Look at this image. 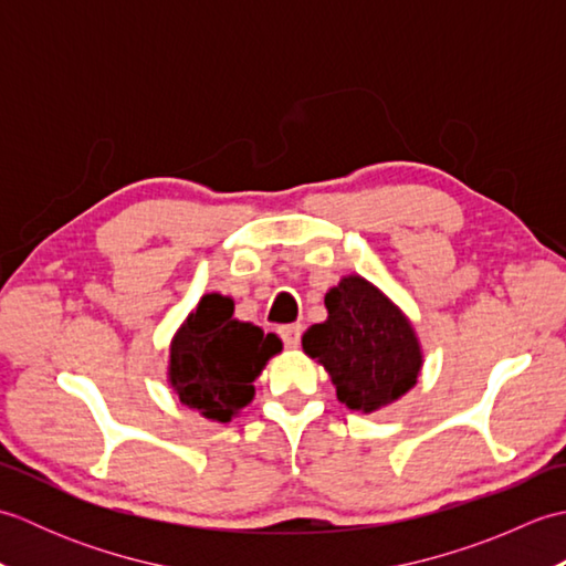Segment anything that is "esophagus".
Segmentation results:
<instances>
[{"mask_svg": "<svg viewBox=\"0 0 566 566\" xmlns=\"http://www.w3.org/2000/svg\"><path fill=\"white\" fill-rule=\"evenodd\" d=\"M302 333H304L302 323H292V326H282L280 328V338L284 340L286 347H296L298 343H302Z\"/></svg>", "mask_w": 566, "mask_h": 566, "instance_id": "esophagus-1", "label": "esophagus"}]
</instances>
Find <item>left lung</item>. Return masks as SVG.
I'll use <instances>...</instances> for the list:
<instances>
[{
  "label": "left lung",
  "instance_id": "obj_1",
  "mask_svg": "<svg viewBox=\"0 0 566 566\" xmlns=\"http://www.w3.org/2000/svg\"><path fill=\"white\" fill-rule=\"evenodd\" d=\"M328 318L311 326L304 353L326 367L340 403L371 413L416 387L423 355L411 323L375 284L343 276L326 294Z\"/></svg>",
  "mask_w": 566,
  "mask_h": 566
}]
</instances>
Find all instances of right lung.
<instances>
[{
  "label": "right lung",
  "instance_id": "1",
  "mask_svg": "<svg viewBox=\"0 0 566 566\" xmlns=\"http://www.w3.org/2000/svg\"><path fill=\"white\" fill-rule=\"evenodd\" d=\"M280 350L274 333L233 318V298L207 294L170 345V384L187 408L228 423L252 401V381Z\"/></svg>",
  "mask_w": 566,
  "mask_h": 566
}]
</instances>
